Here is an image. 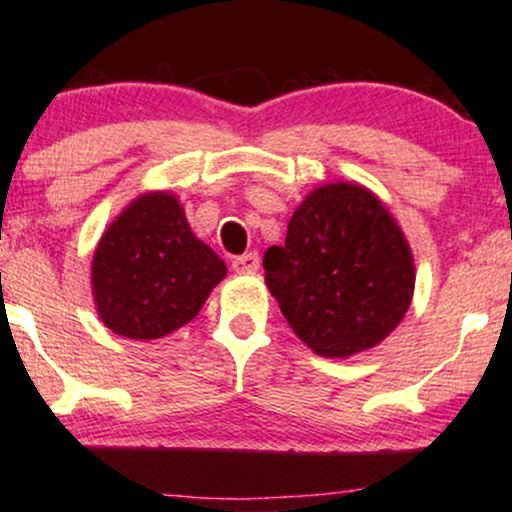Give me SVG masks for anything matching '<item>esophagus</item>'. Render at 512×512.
<instances>
[{
	"label": "esophagus",
	"mask_w": 512,
	"mask_h": 512,
	"mask_svg": "<svg viewBox=\"0 0 512 512\" xmlns=\"http://www.w3.org/2000/svg\"><path fill=\"white\" fill-rule=\"evenodd\" d=\"M233 269L235 272H243V274L257 272V269H260V255H257V252H245V255L235 257Z\"/></svg>",
	"instance_id": "esophagus-1"
}]
</instances>
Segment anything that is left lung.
I'll return each instance as SVG.
<instances>
[{
	"mask_svg": "<svg viewBox=\"0 0 512 512\" xmlns=\"http://www.w3.org/2000/svg\"><path fill=\"white\" fill-rule=\"evenodd\" d=\"M262 265L291 330L320 357L372 350L413 301L411 245L384 201L357 182L313 189Z\"/></svg>",
	"mask_w": 512,
	"mask_h": 512,
	"instance_id": "8db88e82",
	"label": "left lung"
}]
</instances>
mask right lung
<instances>
[{"label":"right lung","mask_w":512,"mask_h":512,"mask_svg":"<svg viewBox=\"0 0 512 512\" xmlns=\"http://www.w3.org/2000/svg\"><path fill=\"white\" fill-rule=\"evenodd\" d=\"M228 267L189 228L172 192H145L104 230L92 257L101 323L131 340H157L196 318Z\"/></svg>","instance_id":"1"}]
</instances>
